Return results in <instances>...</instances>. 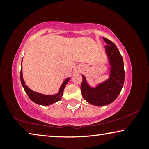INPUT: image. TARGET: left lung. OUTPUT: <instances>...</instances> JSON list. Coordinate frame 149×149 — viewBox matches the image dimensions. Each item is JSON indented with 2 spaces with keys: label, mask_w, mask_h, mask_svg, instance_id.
<instances>
[{
  "label": "left lung",
  "mask_w": 149,
  "mask_h": 149,
  "mask_svg": "<svg viewBox=\"0 0 149 149\" xmlns=\"http://www.w3.org/2000/svg\"><path fill=\"white\" fill-rule=\"evenodd\" d=\"M102 39L107 44L104 48L110 66L109 78L96 87H91L82 74L81 84L84 99L95 106H105L114 102L122 91L125 79L124 65L119 50L114 42L104 37Z\"/></svg>",
  "instance_id": "8db88e82"
}]
</instances>
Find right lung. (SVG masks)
I'll return each mask as SVG.
<instances>
[{
	"label": "right lung",
	"instance_id": "add662e5",
	"mask_svg": "<svg viewBox=\"0 0 149 149\" xmlns=\"http://www.w3.org/2000/svg\"><path fill=\"white\" fill-rule=\"evenodd\" d=\"M23 60V59H22ZM22 66V64H21ZM70 77L65 79L64 82L60 87L59 91L57 94L55 95H46L41 94V93L35 92L26 85L24 80L23 79V75H22V66L21 67V72H20V79H21V83L22 85V87L26 91V94L28 95L29 99H31L33 102L36 103L37 104L42 105V106H48L51 104H53L54 102H56L62 99V97L63 95V93H64V89L65 85H66L67 83L68 82Z\"/></svg>",
	"mask_w": 149,
	"mask_h": 149
}]
</instances>
